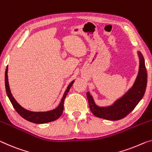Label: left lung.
<instances>
[{
	"mask_svg": "<svg viewBox=\"0 0 152 152\" xmlns=\"http://www.w3.org/2000/svg\"><path fill=\"white\" fill-rule=\"evenodd\" d=\"M137 54L139 58V67L134 82L132 87L113 104L105 107L97 105L90 92H87L86 96L90 111L95 116L111 121L119 120L130 113L142 99L146 90L148 73L143 55L139 51H137Z\"/></svg>",
	"mask_w": 152,
	"mask_h": 152,
	"instance_id": "obj_1",
	"label": "left lung"
}]
</instances>
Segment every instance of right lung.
I'll return each mask as SVG.
<instances>
[{
    "instance_id": "1",
    "label": "right lung",
    "mask_w": 152,
    "mask_h": 152,
    "mask_svg": "<svg viewBox=\"0 0 152 152\" xmlns=\"http://www.w3.org/2000/svg\"><path fill=\"white\" fill-rule=\"evenodd\" d=\"M8 66H7L5 71V77H4V81H5V89L7 96L10 100L14 109L15 111L19 113V115L22 117L23 118L29 121L30 122L35 124H45L48 123L53 121L56 120L57 119L60 118L62 114L63 109H64V101L65 98H66L67 94H68L70 88H71L72 85L74 83V80L72 81L69 85L67 86L66 90L63 94V96L61 99L60 104L56 108L52 110L48 111H32L28 109H26L22 107L18 102L14 99L12 94H11L10 88H9V80H8Z\"/></svg>"
}]
</instances>
